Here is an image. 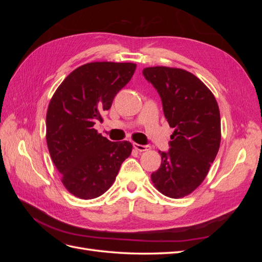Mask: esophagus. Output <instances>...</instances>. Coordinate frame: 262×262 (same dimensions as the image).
Here are the masks:
<instances>
[{
	"mask_svg": "<svg viewBox=\"0 0 262 262\" xmlns=\"http://www.w3.org/2000/svg\"><path fill=\"white\" fill-rule=\"evenodd\" d=\"M133 147L136 148L137 150H139V152H145V150L149 149L148 145H141V144H138V143H133Z\"/></svg>",
	"mask_w": 262,
	"mask_h": 262,
	"instance_id": "1",
	"label": "esophagus"
}]
</instances>
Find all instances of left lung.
<instances>
[{
	"mask_svg": "<svg viewBox=\"0 0 262 262\" xmlns=\"http://www.w3.org/2000/svg\"><path fill=\"white\" fill-rule=\"evenodd\" d=\"M143 75L160 94L170 128L169 150L150 175L155 188L172 199L184 198L207 177L221 144V117L212 92L186 70L152 67Z\"/></svg>",
	"mask_w": 262,
	"mask_h": 262,
	"instance_id": "obj_1",
	"label": "left lung"
}]
</instances>
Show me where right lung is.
<instances>
[{
  "label": "right lung",
  "mask_w": 262,
  "mask_h": 262,
  "mask_svg": "<svg viewBox=\"0 0 262 262\" xmlns=\"http://www.w3.org/2000/svg\"><path fill=\"white\" fill-rule=\"evenodd\" d=\"M134 63L91 62L71 72L54 92L46 117L51 160L70 193L90 200L112 187L129 141L110 142L94 129L117 93L131 80Z\"/></svg>",
  "instance_id": "right-lung-1"
}]
</instances>
